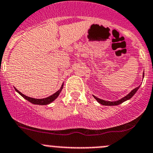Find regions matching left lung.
Here are the masks:
<instances>
[{
	"label": "left lung",
	"mask_w": 153,
	"mask_h": 153,
	"mask_svg": "<svg viewBox=\"0 0 153 153\" xmlns=\"http://www.w3.org/2000/svg\"><path fill=\"white\" fill-rule=\"evenodd\" d=\"M144 73L143 74V78H144ZM140 86H138V87L134 88V89L133 90V91H131V92L129 94H127L126 97H123L122 99H121V100L116 101V102H109V101H105V100H101V99H99L97 98V97H96L95 96H94V98L96 99V100L97 101V102H99V103H100L101 105H108V106H113V105H120V104H122V102H125V101L130 100V99H131L132 97H133V95L136 93V91H138V88H139Z\"/></svg>",
	"instance_id": "left-lung-1"
}]
</instances>
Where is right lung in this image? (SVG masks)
Wrapping results in <instances>:
<instances>
[{"mask_svg":"<svg viewBox=\"0 0 153 153\" xmlns=\"http://www.w3.org/2000/svg\"><path fill=\"white\" fill-rule=\"evenodd\" d=\"M62 88H63V85H62V86H61V88L58 91H56L55 94H53V95L50 96V97H47V98H44V99H34V98H31V97H26V95H24V94H23L22 93H20V91H18V90H17L16 88H15V91H17V92L20 95H21L22 97H23L24 99H26V100H28L29 102H31V103L32 104H34V105H48V104H50L51 102H52L53 101H54L56 100V98L58 97V96H59V93L61 92V91H62Z\"/></svg>","mask_w":153,"mask_h":153,"instance_id":"obj_1","label":"right lung"}]
</instances>
